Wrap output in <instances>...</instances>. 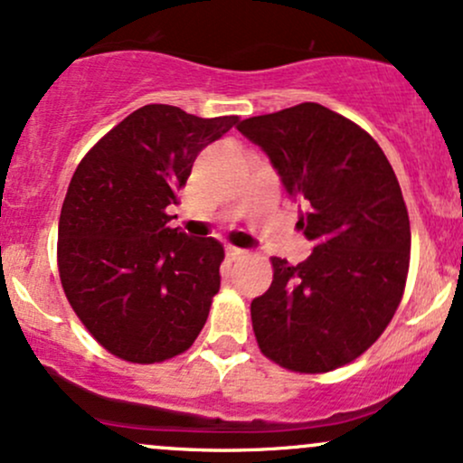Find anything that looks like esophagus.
<instances>
[{
	"label": "esophagus",
	"instance_id": "34e87169",
	"mask_svg": "<svg viewBox=\"0 0 463 463\" xmlns=\"http://www.w3.org/2000/svg\"><path fill=\"white\" fill-rule=\"evenodd\" d=\"M226 257L231 259V261H237V259L246 257V250L235 248V246H226Z\"/></svg>",
	"mask_w": 463,
	"mask_h": 463
}]
</instances>
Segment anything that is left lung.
Listing matches in <instances>:
<instances>
[{
	"mask_svg": "<svg viewBox=\"0 0 463 463\" xmlns=\"http://www.w3.org/2000/svg\"><path fill=\"white\" fill-rule=\"evenodd\" d=\"M237 130L305 204L298 228L313 243L298 265L272 257V285L250 305L259 348L294 372L342 368L381 337L405 291L411 231L394 169L368 132L316 102Z\"/></svg>",
	"mask_w": 463,
	"mask_h": 463,
	"instance_id": "left-lung-1",
	"label": "left lung"
}]
</instances>
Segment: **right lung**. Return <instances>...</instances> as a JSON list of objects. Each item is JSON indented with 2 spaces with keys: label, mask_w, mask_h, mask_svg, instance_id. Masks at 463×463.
Masks as SVG:
<instances>
[{
  "label": "right lung",
  "mask_w": 463,
  "mask_h": 463,
  "mask_svg": "<svg viewBox=\"0 0 463 463\" xmlns=\"http://www.w3.org/2000/svg\"><path fill=\"white\" fill-rule=\"evenodd\" d=\"M239 126L147 104L106 132L73 172L58 222V272L80 322L115 357L156 364L195 342L220 291L224 248L191 239L178 204L195 156Z\"/></svg>",
  "instance_id": "1"
}]
</instances>
